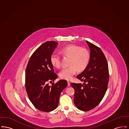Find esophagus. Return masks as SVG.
Listing matches in <instances>:
<instances>
[{"instance_id":"obj_1","label":"esophagus","mask_w":129,"mask_h":129,"mask_svg":"<svg viewBox=\"0 0 129 129\" xmlns=\"http://www.w3.org/2000/svg\"><path fill=\"white\" fill-rule=\"evenodd\" d=\"M70 86V82L69 81H68V86Z\"/></svg>"}]
</instances>
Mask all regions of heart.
<instances>
[{
    "label": "heart",
    "mask_w": 129,
    "mask_h": 129,
    "mask_svg": "<svg viewBox=\"0 0 129 129\" xmlns=\"http://www.w3.org/2000/svg\"><path fill=\"white\" fill-rule=\"evenodd\" d=\"M61 53L65 56H70L69 61L70 66L64 68L59 74L60 77L63 79L70 80L76 74L77 70L79 72L83 71L89 64L90 53L85 48L70 44L64 47L61 50ZM50 61L54 67H59L61 65V56L56 53L52 54L50 56Z\"/></svg>",
    "instance_id": "obj_1"
}]
</instances>
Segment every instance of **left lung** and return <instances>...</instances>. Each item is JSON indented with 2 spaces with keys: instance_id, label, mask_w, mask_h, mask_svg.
I'll return each mask as SVG.
<instances>
[{
  "instance_id": "left-lung-1",
  "label": "left lung",
  "mask_w": 129,
  "mask_h": 129,
  "mask_svg": "<svg viewBox=\"0 0 129 129\" xmlns=\"http://www.w3.org/2000/svg\"><path fill=\"white\" fill-rule=\"evenodd\" d=\"M90 50L89 64L76 78L82 84L71 83L75 90L74 103L78 109L90 110L104 98L109 82V70L106 58L98 46L86 41Z\"/></svg>"
}]
</instances>
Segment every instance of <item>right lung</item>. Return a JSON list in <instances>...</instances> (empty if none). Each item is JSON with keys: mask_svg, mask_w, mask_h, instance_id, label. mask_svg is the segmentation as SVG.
<instances>
[{"mask_svg": "<svg viewBox=\"0 0 129 129\" xmlns=\"http://www.w3.org/2000/svg\"><path fill=\"white\" fill-rule=\"evenodd\" d=\"M57 44L49 41L39 47L31 56L25 71V86L28 98L37 109L45 112L57 107L62 91L68 86L65 80H59L51 86L48 83L57 78L50 61Z\"/></svg>", "mask_w": 129, "mask_h": 129, "instance_id": "add662e5", "label": "right lung"}]
</instances>
